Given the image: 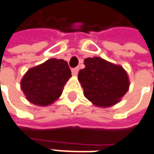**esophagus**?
I'll use <instances>...</instances> for the list:
<instances>
[{"label": "esophagus", "instance_id": "34e87169", "mask_svg": "<svg viewBox=\"0 0 154 154\" xmlns=\"http://www.w3.org/2000/svg\"><path fill=\"white\" fill-rule=\"evenodd\" d=\"M78 71H79V68H78V67H75V68L72 69V75L77 76V73H78Z\"/></svg>", "mask_w": 154, "mask_h": 154}]
</instances>
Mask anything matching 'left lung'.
<instances>
[{"mask_svg":"<svg viewBox=\"0 0 154 154\" xmlns=\"http://www.w3.org/2000/svg\"><path fill=\"white\" fill-rule=\"evenodd\" d=\"M84 65L85 68L78 72V80L86 98L99 107L119 103L130 86L124 68L100 57L86 58Z\"/></svg>","mask_w":154,"mask_h":154,"instance_id":"1","label":"left lung"}]
</instances>
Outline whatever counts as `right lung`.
Returning a JSON list of instances; mask_svg holds the SVG:
<instances>
[{
  "instance_id": "add662e5",
  "label": "right lung",
  "mask_w": 154,
  "mask_h": 154,
  "mask_svg": "<svg viewBox=\"0 0 154 154\" xmlns=\"http://www.w3.org/2000/svg\"><path fill=\"white\" fill-rule=\"evenodd\" d=\"M71 77L67 62L52 58L29 69L21 81V88L30 103L48 106L60 98Z\"/></svg>"
}]
</instances>
